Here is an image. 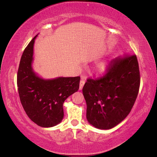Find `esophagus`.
I'll list each match as a JSON object with an SVG mask.
<instances>
[{
	"instance_id": "1",
	"label": "esophagus",
	"mask_w": 157,
	"mask_h": 157,
	"mask_svg": "<svg viewBox=\"0 0 157 157\" xmlns=\"http://www.w3.org/2000/svg\"><path fill=\"white\" fill-rule=\"evenodd\" d=\"M84 84H85V81L84 80V79H82V80L80 81V82H79V90H82V89Z\"/></svg>"
}]
</instances>
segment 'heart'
I'll use <instances>...</instances> for the list:
<instances>
[{
    "label": "heart",
    "instance_id": "1",
    "mask_svg": "<svg viewBox=\"0 0 157 157\" xmlns=\"http://www.w3.org/2000/svg\"><path fill=\"white\" fill-rule=\"evenodd\" d=\"M110 62L107 61H102L98 62L94 67L95 72L99 75H105L109 71Z\"/></svg>",
    "mask_w": 157,
    "mask_h": 157
}]
</instances>
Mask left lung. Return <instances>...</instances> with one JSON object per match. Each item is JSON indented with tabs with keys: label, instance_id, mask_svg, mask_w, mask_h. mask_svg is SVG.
<instances>
[{
	"label": "left lung",
	"instance_id": "8db88e82",
	"mask_svg": "<svg viewBox=\"0 0 157 157\" xmlns=\"http://www.w3.org/2000/svg\"><path fill=\"white\" fill-rule=\"evenodd\" d=\"M140 72L136 55L116 58L107 74L89 79L82 89L86 102V119L95 128L109 129L131 111L139 94Z\"/></svg>",
	"mask_w": 157,
	"mask_h": 157
}]
</instances>
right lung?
I'll return each instance as SVG.
<instances>
[{
  "label": "right lung",
  "mask_w": 157,
  "mask_h": 157,
  "mask_svg": "<svg viewBox=\"0 0 157 157\" xmlns=\"http://www.w3.org/2000/svg\"><path fill=\"white\" fill-rule=\"evenodd\" d=\"M23 52L17 73V86L21 104L26 114L37 125L51 127L62 122L63 104L79 89V77L44 79L33 68L34 40Z\"/></svg>",
  "instance_id": "add662e5"
}]
</instances>
